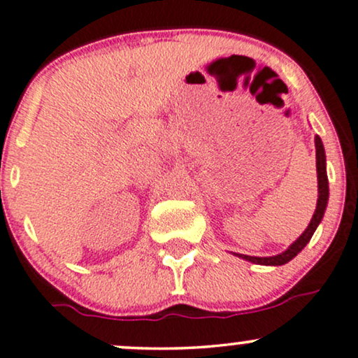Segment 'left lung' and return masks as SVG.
Here are the masks:
<instances>
[{
  "label": "left lung",
  "instance_id": "8db88e82",
  "mask_svg": "<svg viewBox=\"0 0 358 358\" xmlns=\"http://www.w3.org/2000/svg\"><path fill=\"white\" fill-rule=\"evenodd\" d=\"M315 157H317V179H319V199H317L315 213L312 215L310 224H308L306 231L302 232V236L294 242L289 249L284 250L282 254L272 255V257H252V255H244V254H236L237 257H242L252 264H260V266H284V264L292 260L301 250L308 244V241L314 236L315 229L319 227L322 217H324L325 207H327L329 201V179H327V169H325V151L324 144L319 136H315Z\"/></svg>",
  "mask_w": 358,
  "mask_h": 358
}]
</instances>
